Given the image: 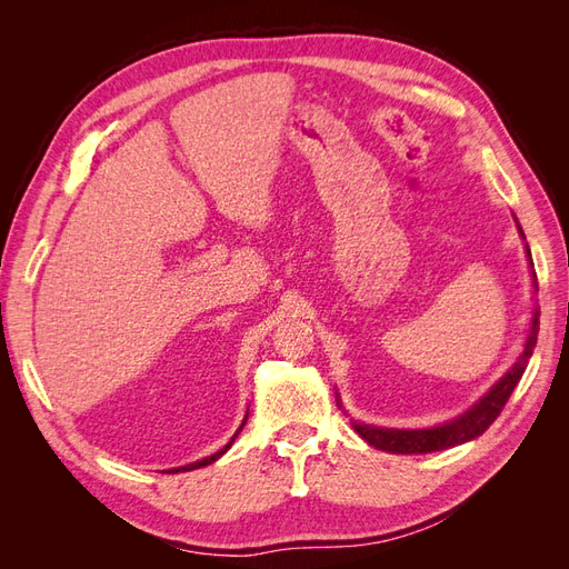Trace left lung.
<instances>
[{
    "label": "left lung",
    "instance_id": "obj_1",
    "mask_svg": "<svg viewBox=\"0 0 569 569\" xmlns=\"http://www.w3.org/2000/svg\"><path fill=\"white\" fill-rule=\"evenodd\" d=\"M527 253H529V249H527ZM533 278H537V274H533ZM537 335H539V311L531 318V330H529L525 351H522L518 363H515L506 372L503 380L498 382L485 396V399L475 403V408H470L458 420H453L449 425H441V427H432V429H380V427H370V425H353L356 432L363 437L370 446H375V449L389 451V453H403V456L453 449V446H458V443L477 439L479 435L487 432L498 416H501V410L506 408L512 389L518 387V382L522 380L525 368L531 358V351H533V347H537Z\"/></svg>",
    "mask_w": 569,
    "mask_h": 569
}]
</instances>
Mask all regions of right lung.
Masks as SVG:
<instances>
[{
	"label": "right lung",
	"mask_w": 569,
	"mask_h": 569,
	"mask_svg": "<svg viewBox=\"0 0 569 569\" xmlns=\"http://www.w3.org/2000/svg\"><path fill=\"white\" fill-rule=\"evenodd\" d=\"M244 422H247V420H244ZM244 422H242V427H244ZM242 427H239V429H237V435H239V432H242ZM237 435H234V437L230 439V443H226V449H220V451H218V453H213L211 458H203V460H199V462H192V465H184V468H178V470H173V472H189V470H197V468H203V465H211L213 460H218V458H220L222 453H226V451L230 449V446H232V441L237 439Z\"/></svg>",
	"instance_id": "1"
}]
</instances>
